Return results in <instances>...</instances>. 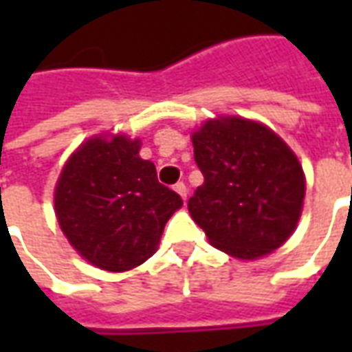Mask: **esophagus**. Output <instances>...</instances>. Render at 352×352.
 Masks as SVG:
<instances>
[{
  "instance_id": "obj_1",
  "label": "esophagus",
  "mask_w": 352,
  "mask_h": 352,
  "mask_svg": "<svg viewBox=\"0 0 352 352\" xmlns=\"http://www.w3.org/2000/svg\"><path fill=\"white\" fill-rule=\"evenodd\" d=\"M173 190H175L177 194H179V196H181V198H183L184 201H186V194H188V190H186V184H184V183H177L175 186H173Z\"/></svg>"
}]
</instances>
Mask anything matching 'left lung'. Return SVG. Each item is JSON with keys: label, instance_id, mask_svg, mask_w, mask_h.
I'll return each instance as SVG.
<instances>
[{"label": "left lung", "instance_id": "obj_1", "mask_svg": "<svg viewBox=\"0 0 352 352\" xmlns=\"http://www.w3.org/2000/svg\"><path fill=\"white\" fill-rule=\"evenodd\" d=\"M204 184L188 199L209 243L237 260H258L294 234L305 173L275 131L251 118L219 115L192 131Z\"/></svg>", "mask_w": 352, "mask_h": 352}]
</instances>
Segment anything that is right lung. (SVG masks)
I'll use <instances>...</instances> for the list:
<instances>
[{
    "label": "right lung",
    "mask_w": 352,
    "mask_h": 352,
    "mask_svg": "<svg viewBox=\"0 0 352 352\" xmlns=\"http://www.w3.org/2000/svg\"><path fill=\"white\" fill-rule=\"evenodd\" d=\"M139 151L138 138L96 133L73 151L54 186L60 230L80 258L105 272H130L151 258L183 207Z\"/></svg>",
    "instance_id": "obj_1"
}]
</instances>
